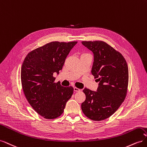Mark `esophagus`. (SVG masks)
Masks as SVG:
<instances>
[{"label": "esophagus", "mask_w": 147, "mask_h": 147, "mask_svg": "<svg viewBox=\"0 0 147 147\" xmlns=\"http://www.w3.org/2000/svg\"><path fill=\"white\" fill-rule=\"evenodd\" d=\"M74 90L75 92H78V91H80V89H78V88H76V87H74Z\"/></svg>", "instance_id": "esophagus-1"}]
</instances>
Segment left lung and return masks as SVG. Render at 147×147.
Returning <instances> with one entry per match:
<instances>
[{
  "mask_svg": "<svg viewBox=\"0 0 147 147\" xmlns=\"http://www.w3.org/2000/svg\"><path fill=\"white\" fill-rule=\"evenodd\" d=\"M83 45L94 55L91 74L99 82L97 91L84 88L86 99L82 110L94 121L109 118L124 102L127 94L129 72L124 57L102 41H83Z\"/></svg>",
  "mask_w": 147,
  "mask_h": 147,
  "instance_id": "left-lung-1",
  "label": "left lung"
}]
</instances>
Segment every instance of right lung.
Returning <instances> with one entry per match:
<instances>
[{
    "instance_id": "obj_1",
    "label": "right lung",
    "mask_w": 147,
    "mask_h": 147,
    "mask_svg": "<svg viewBox=\"0 0 147 147\" xmlns=\"http://www.w3.org/2000/svg\"><path fill=\"white\" fill-rule=\"evenodd\" d=\"M77 42H52L30 51L21 67L22 88L29 103L43 118L55 119L63 113L74 88L55 83L65 60Z\"/></svg>"
}]
</instances>
